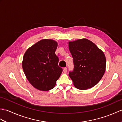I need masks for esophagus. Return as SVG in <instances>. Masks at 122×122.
Wrapping results in <instances>:
<instances>
[{
    "label": "esophagus",
    "mask_w": 122,
    "mask_h": 122,
    "mask_svg": "<svg viewBox=\"0 0 122 122\" xmlns=\"http://www.w3.org/2000/svg\"><path fill=\"white\" fill-rule=\"evenodd\" d=\"M63 72H64V73H66V72H67V68H63Z\"/></svg>",
    "instance_id": "34e87169"
}]
</instances>
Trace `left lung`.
<instances>
[{
  "mask_svg": "<svg viewBox=\"0 0 122 122\" xmlns=\"http://www.w3.org/2000/svg\"><path fill=\"white\" fill-rule=\"evenodd\" d=\"M69 48L74 63L73 70L69 72V75L75 87L86 90L95 86L105 71L103 52L86 39L69 42Z\"/></svg>",
  "mask_w": 122,
  "mask_h": 122,
  "instance_id": "left-lung-1",
  "label": "left lung"
}]
</instances>
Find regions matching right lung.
I'll return each instance as SVG.
<instances>
[{
    "label": "right lung",
    "instance_id": "add662e5",
    "mask_svg": "<svg viewBox=\"0 0 122 122\" xmlns=\"http://www.w3.org/2000/svg\"><path fill=\"white\" fill-rule=\"evenodd\" d=\"M58 43L42 39L31 46L23 58L22 66L27 79L39 90L49 91L55 86L63 70L55 54Z\"/></svg>",
    "mask_w": 122,
    "mask_h": 122
}]
</instances>
